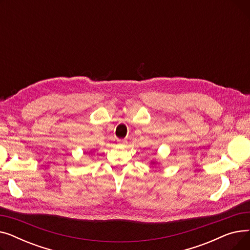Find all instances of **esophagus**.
<instances>
[{
	"mask_svg": "<svg viewBox=\"0 0 250 250\" xmlns=\"http://www.w3.org/2000/svg\"><path fill=\"white\" fill-rule=\"evenodd\" d=\"M117 143L121 144V145H125V144L126 143L125 140H117Z\"/></svg>",
	"mask_w": 250,
	"mask_h": 250,
	"instance_id": "34e87169",
	"label": "esophagus"
}]
</instances>
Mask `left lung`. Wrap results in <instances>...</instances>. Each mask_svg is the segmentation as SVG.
<instances>
[{"instance_id": "1", "label": "left lung", "mask_w": 250, "mask_h": 250, "mask_svg": "<svg viewBox=\"0 0 250 250\" xmlns=\"http://www.w3.org/2000/svg\"><path fill=\"white\" fill-rule=\"evenodd\" d=\"M152 163H153V164H155V162H152Z\"/></svg>"}]
</instances>
